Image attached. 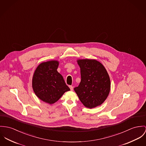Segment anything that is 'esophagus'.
<instances>
[{
    "label": "esophagus",
    "mask_w": 146,
    "mask_h": 146,
    "mask_svg": "<svg viewBox=\"0 0 146 146\" xmlns=\"http://www.w3.org/2000/svg\"><path fill=\"white\" fill-rule=\"evenodd\" d=\"M69 88H70V89L71 90H73V86H70Z\"/></svg>",
    "instance_id": "34e87169"
}]
</instances>
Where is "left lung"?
Here are the masks:
<instances>
[{"label":"left lung","mask_w":146,"mask_h":146,"mask_svg":"<svg viewBox=\"0 0 146 146\" xmlns=\"http://www.w3.org/2000/svg\"><path fill=\"white\" fill-rule=\"evenodd\" d=\"M80 68L81 82L74 90L86 108L100 106L106 100L110 90V81L106 68L95 60L77 61Z\"/></svg>","instance_id":"8db88e82"}]
</instances>
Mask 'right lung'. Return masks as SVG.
<instances>
[{"label": "right lung", "mask_w": 146, "mask_h": 146, "mask_svg": "<svg viewBox=\"0 0 146 146\" xmlns=\"http://www.w3.org/2000/svg\"><path fill=\"white\" fill-rule=\"evenodd\" d=\"M58 64L59 62L54 60L40 64L32 79V88L36 96L50 104L56 102L64 93L70 90L62 76L57 71Z\"/></svg>", "instance_id": "obj_1"}]
</instances>
